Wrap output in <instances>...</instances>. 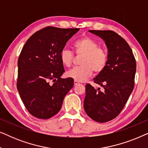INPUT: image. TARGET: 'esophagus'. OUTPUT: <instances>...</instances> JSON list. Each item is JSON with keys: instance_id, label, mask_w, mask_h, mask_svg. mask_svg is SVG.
I'll return each instance as SVG.
<instances>
[{"instance_id": "1", "label": "esophagus", "mask_w": 148, "mask_h": 148, "mask_svg": "<svg viewBox=\"0 0 148 148\" xmlns=\"http://www.w3.org/2000/svg\"><path fill=\"white\" fill-rule=\"evenodd\" d=\"M79 83L78 82H77V81H74V85L75 86H77V85H78Z\"/></svg>"}]
</instances>
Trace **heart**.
Returning a JSON list of instances; mask_svg holds the SVG:
<instances>
[{
    "label": "heart",
    "mask_w": 148,
    "mask_h": 148,
    "mask_svg": "<svg viewBox=\"0 0 148 148\" xmlns=\"http://www.w3.org/2000/svg\"><path fill=\"white\" fill-rule=\"evenodd\" d=\"M73 48L77 54H82L80 64L66 73L69 78L82 82L92 75L93 71L99 73L104 70L107 64L108 56L104 48L92 38L84 37L74 42ZM60 58L62 64L66 66L71 65L73 54L69 50L64 48L60 52Z\"/></svg>",
    "instance_id": "b5f03b06"
}]
</instances>
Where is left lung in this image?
Listing matches in <instances>:
<instances>
[{
	"instance_id": "8db88e82",
	"label": "left lung",
	"mask_w": 148,
	"mask_h": 148,
	"mask_svg": "<svg viewBox=\"0 0 148 148\" xmlns=\"http://www.w3.org/2000/svg\"><path fill=\"white\" fill-rule=\"evenodd\" d=\"M105 42L108 60L104 70L94 79L102 87L87 84L84 107L86 114L98 123L112 120L120 114L134 88L136 61L123 38L110 30H89Z\"/></svg>"
}]
</instances>
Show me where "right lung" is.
Returning <instances> with one entry per match:
<instances>
[{"label":"right lung","instance_id":"right-lung-1","mask_svg":"<svg viewBox=\"0 0 148 148\" xmlns=\"http://www.w3.org/2000/svg\"><path fill=\"white\" fill-rule=\"evenodd\" d=\"M79 30L48 26L34 33L22 48L17 88L25 108L36 118L48 119L57 114L73 87V79L60 77L64 69L60 52Z\"/></svg>","mask_w":148,"mask_h":148}]
</instances>
